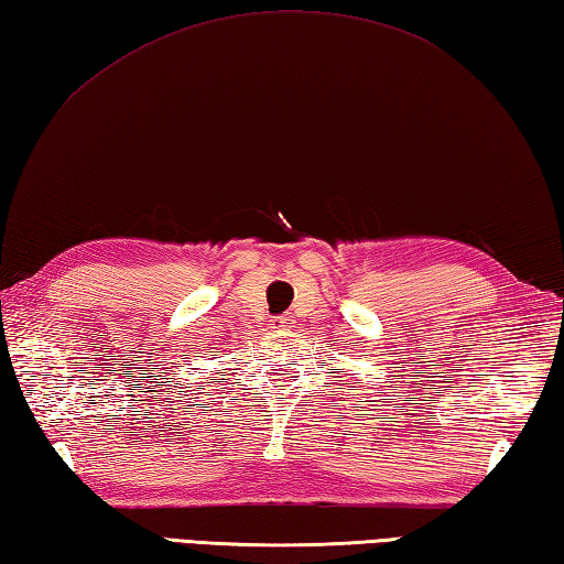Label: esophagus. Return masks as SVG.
Masks as SVG:
<instances>
[{
    "instance_id": "esophagus-1",
    "label": "esophagus",
    "mask_w": 564,
    "mask_h": 564,
    "mask_svg": "<svg viewBox=\"0 0 564 564\" xmlns=\"http://www.w3.org/2000/svg\"><path fill=\"white\" fill-rule=\"evenodd\" d=\"M293 323H295L293 315H289V313H285V315H275L273 321H271V325L275 327V330H291Z\"/></svg>"
}]
</instances>
